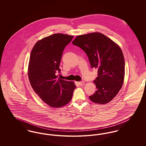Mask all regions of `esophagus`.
<instances>
[{
	"label": "esophagus",
	"mask_w": 146,
	"mask_h": 146,
	"mask_svg": "<svg viewBox=\"0 0 146 146\" xmlns=\"http://www.w3.org/2000/svg\"><path fill=\"white\" fill-rule=\"evenodd\" d=\"M78 84L80 85V86H82L85 84V82H78Z\"/></svg>",
	"instance_id": "34e87169"
}]
</instances>
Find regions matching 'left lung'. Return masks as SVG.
<instances>
[{"mask_svg": "<svg viewBox=\"0 0 146 146\" xmlns=\"http://www.w3.org/2000/svg\"><path fill=\"white\" fill-rule=\"evenodd\" d=\"M72 44L86 54L92 68L98 70L94 81L97 90L89 96L99 104L111 101L121 89L125 76V61L118 45L105 35L95 32L77 36Z\"/></svg>", "mask_w": 146, "mask_h": 146, "instance_id": "1", "label": "left lung"}]
</instances>
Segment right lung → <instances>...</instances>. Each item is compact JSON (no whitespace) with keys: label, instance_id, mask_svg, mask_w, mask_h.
Returning <instances> with one entry per match:
<instances>
[{"label":"right lung","instance_id":"add662e5","mask_svg":"<svg viewBox=\"0 0 146 146\" xmlns=\"http://www.w3.org/2000/svg\"><path fill=\"white\" fill-rule=\"evenodd\" d=\"M73 35L57 33L38 41L31 51L28 64V78L35 92L50 107L59 108L69 103L74 83L61 79L60 64L63 51Z\"/></svg>","mask_w":146,"mask_h":146}]
</instances>
